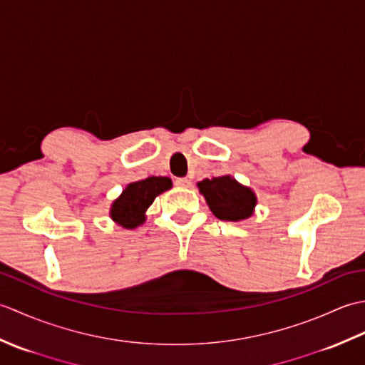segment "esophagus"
I'll return each mask as SVG.
<instances>
[{
	"instance_id": "obj_1",
	"label": "esophagus",
	"mask_w": 365,
	"mask_h": 365,
	"mask_svg": "<svg viewBox=\"0 0 365 365\" xmlns=\"http://www.w3.org/2000/svg\"><path fill=\"white\" fill-rule=\"evenodd\" d=\"M175 185L182 188H188V187H191V180L187 177H178V178H175Z\"/></svg>"
}]
</instances>
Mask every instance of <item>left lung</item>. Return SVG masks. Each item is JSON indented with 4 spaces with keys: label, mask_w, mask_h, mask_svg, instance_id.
Returning a JSON list of instances; mask_svg holds the SVG:
<instances>
[{
    "label": "left lung",
    "mask_w": 365,
    "mask_h": 365,
    "mask_svg": "<svg viewBox=\"0 0 365 365\" xmlns=\"http://www.w3.org/2000/svg\"><path fill=\"white\" fill-rule=\"evenodd\" d=\"M212 213L222 221H242L254 213L257 197L254 191L243 187L230 175L204 178L197 183Z\"/></svg>",
    "instance_id": "1"
}]
</instances>
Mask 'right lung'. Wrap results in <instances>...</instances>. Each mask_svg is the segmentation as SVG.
Listing matches in <instances>:
<instances>
[{
	"instance_id": "obj_1",
	"label": "right lung",
	"mask_w": 365,
	"mask_h": 365,
	"mask_svg": "<svg viewBox=\"0 0 365 365\" xmlns=\"http://www.w3.org/2000/svg\"><path fill=\"white\" fill-rule=\"evenodd\" d=\"M173 187L168 177H149L127 185L111 205V218L125 229H135L145 221V210L158 195Z\"/></svg>"
}]
</instances>
